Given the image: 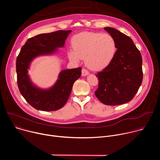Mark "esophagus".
<instances>
[{"label":"esophagus","mask_w":160,"mask_h":160,"mask_svg":"<svg viewBox=\"0 0 160 160\" xmlns=\"http://www.w3.org/2000/svg\"><path fill=\"white\" fill-rule=\"evenodd\" d=\"M88 74H89V72L86 69H85V68H83L82 70V75L83 77H85V76L88 75Z\"/></svg>","instance_id":"1"}]
</instances>
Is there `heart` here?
Listing matches in <instances>:
<instances>
[{
	"label": "heart",
	"mask_w": 160,
	"mask_h": 160,
	"mask_svg": "<svg viewBox=\"0 0 160 160\" xmlns=\"http://www.w3.org/2000/svg\"><path fill=\"white\" fill-rule=\"evenodd\" d=\"M73 49L68 50L69 59L79 62L85 58L86 65L91 69L99 70L107 66L117 52V43L112 35L99 32H82L72 38Z\"/></svg>",
	"instance_id": "1"
}]
</instances>
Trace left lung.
<instances>
[{"label":"left lung","instance_id":"8db88e82","mask_svg":"<svg viewBox=\"0 0 160 160\" xmlns=\"http://www.w3.org/2000/svg\"><path fill=\"white\" fill-rule=\"evenodd\" d=\"M104 30L115 38L117 51L112 61L96 75L99 87L95 95L106 105H120L130 101L142 83V56L129 37L113 28Z\"/></svg>","mask_w":160,"mask_h":160}]
</instances>
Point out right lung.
<instances>
[{
	"label": "right lung",
	"instance_id": "add662e5",
	"mask_svg": "<svg viewBox=\"0 0 160 160\" xmlns=\"http://www.w3.org/2000/svg\"><path fill=\"white\" fill-rule=\"evenodd\" d=\"M72 30H59L42 33L27 40L16 59L17 82L19 92L35 109L43 111L62 108L69 98L74 82L80 77L82 68L66 69L60 72L58 80L49 88H42L33 83L28 74L32 61L43 56H51L63 48Z\"/></svg>",
	"mask_w": 160,
	"mask_h": 160
}]
</instances>
